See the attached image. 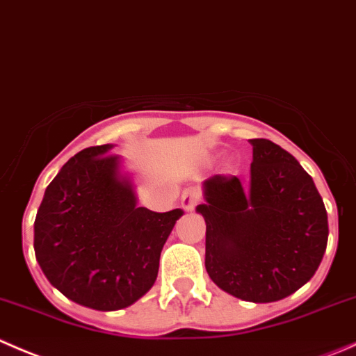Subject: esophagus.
<instances>
[{
  "instance_id": "1",
  "label": "esophagus",
  "mask_w": 356,
  "mask_h": 356,
  "mask_svg": "<svg viewBox=\"0 0 356 356\" xmlns=\"http://www.w3.org/2000/svg\"><path fill=\"white\" fill-rule=\"evenodd\" d=\"M200 202V192L197 188H186L181 193V207L185 211H192Z\"/></svg>"
}]
</instances>
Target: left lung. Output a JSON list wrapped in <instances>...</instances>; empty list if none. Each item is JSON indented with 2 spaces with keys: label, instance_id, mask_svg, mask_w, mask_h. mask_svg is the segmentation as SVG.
<instances>
[{
  "label": "left lung",
  "instance_id": "1",
  "mask_svg": "<svg viewBox=\"0 0 356 356\" xmlns=\"http://www.w3.org/2000/svg\"><path fill=\"white\" fill-rule=\"evenodd\" d=\"M252 145L251 181L216 175L202 183L206 270L225 293L251 302L296 293L318 268L329 223L312 177L265 138Z\"/></svg>",
  "mask_w": 356,
  "mask_h": 356
}]
</instances>
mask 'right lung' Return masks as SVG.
Here are the masks:
<instances>
[{
	"mask_svg": "<svg viewBox=\"0 0 356 356\" xmlns=\"http://www.w3.org/2000/svg\"><path fill=\"white\" fill-rule=\"evenodd\" d=\"M112 143L70 157L44 190L34 252L51 286L70 301L114 312L150 291L181 209L138 207L124 161Z\"/></svg>",
	"mask_w": 356,
	"mask_h": 356,
	"instance_id": "obj_1",
	"label": "right lung"
}]
</instances>
